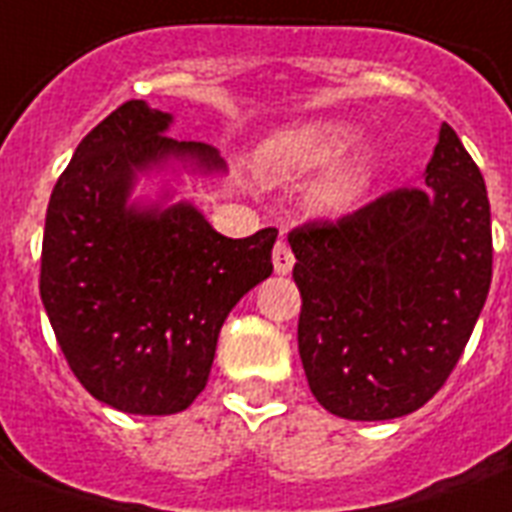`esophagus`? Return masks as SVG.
Returning a JSON list of instances; mask_svg holds the SVG:
<instances>
[{
    "instance_id": "esophagus-1",
    "label": "esophagus",
    "mask_w": 512,
    "mask_h": 512,
    "mask_svg": "<svg viewBox=\"0 0 512 512\" xmlns=\"http://www.w3.org/2000/svg\"><path fill=\"white\" fill-rule=\"evenodd\" d=\"M292 265H295V255H292L289 244L287 241H276V247H273V271L279 276H287L292 271Z\"/></svg>"
}]
</instances>
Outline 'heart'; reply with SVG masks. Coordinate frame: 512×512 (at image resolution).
Masks as SVG:
<instances>
[{
  "instance_id": "b5f03b06",
  "label": "heart",
  "mask_w": 512,
  "mask_h": 512,
  "mask_svg": "<svg viewBox=\"0 0 512 512\" xmlns=\"http://www.w3.org/2000/svg\"><path fill=\"white\" fill-rule=\"evenodd\" d=\"M358 130L353 124L316 119L276 132L265 140L263 159L271 167L292 175L323 170L308 191V204L321 217H345L372 191L377 154L372 146H358L345 154Z\"/></svg>"
}]
</instances>
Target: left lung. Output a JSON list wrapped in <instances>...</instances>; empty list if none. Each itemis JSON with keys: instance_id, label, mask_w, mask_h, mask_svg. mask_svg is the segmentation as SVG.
<instances>
[{"instance_id": "1", "label": "left lung", "mask_w": 512, "mask_h": 512, "mask_svg": "<svg viewBox=\"0 0 512 512\" xmlns=\"http://www.w3.org/2000/svg\"><path fill=\"white\" fill-rule=\"evenodd\" d=\"M303 297L297 348L327 412L396 420L436 396L492 284L484 177L441 124L425 185L289 233Z\"/></svg>"}]
</instances>
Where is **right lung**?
Wrapping results in <instances>:
<instances>
[{"mask_svg": "<svg viewBox=\"0 0 512 512\" xmlns=\"http://www.w3.org/2000/svg\"><path fill=\"white\" fill-rule=\"evenodd\" d=\"M172 122L146 100L116 108L76 146L44 220L39 292L52 332L76 380L127 414L193 404L228 313L273 273L279 236L228 239L177 199L183 175L228 167L212 146L167 138Z\"/></svg>", "mask_w": 512, "mask_h": 512, "instance_id": "1", "label": "right lung"}]
</instances>
